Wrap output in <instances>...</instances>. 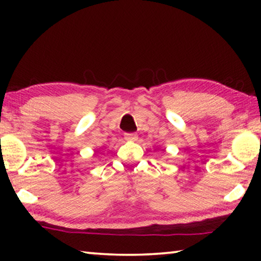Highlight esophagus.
Instances as JSON below:
<instances>
[{
	"mask_svg": "<svg viewBox=\"0 0 261 261\" xmlns=\"http://www.w3.org/2000/svg\"><path fill=\"white\" fill-rule=\"evenodd\" d=\"M124 138H125V140H129V141H136L137 138H138V136H137L136 134H125Z\"/></svg>",
	"mask_w": 261,
	"mask_h": 261,
	"instance_id": "1",
	"label": "esophagus"
}]
</instances>
